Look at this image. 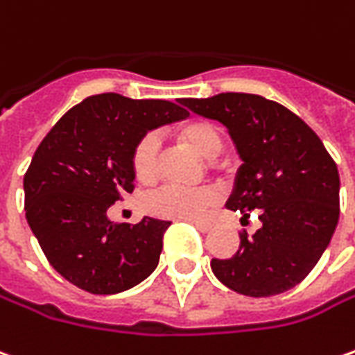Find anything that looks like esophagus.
Segmentation results:
<instances>
[{
    "label": "esophagus",
    "mask_w": 355,
    "mask_h": 355,
    "mask_svg": "<svg viewBox=\"0 0 355 355\" xmlns=\"http://www.w3.org/2000/svg\"><path fill=\"white\" fill-rule=\"evenodd\" d=\"M190 223L194 225L196 229L202 230V232H209L213 229L211 220H202V219H190Z\"/></svg>",
    "instance_id": "esophagus-1"
}]
</instances>
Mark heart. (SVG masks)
<instances>
[{"mask_svg": "<svg viewBox=\"0 0 355 355\" xmlns=\"http://www.w3.org/2000/svg\"><path fill=\"white\" fill-rule=\"evenodd\" d=\"M180 140L188 144L194 152L203 157H215L223 148V138L219 130L205 121H196L180 130ZM132 171L138 182L150 184L159 175V144L152 135L142 136L132 152ZM217 202V192L209 186L163 184L146 198L148 211L157 217L173 219H192L200 217Z\"/></svg>", "mask_w": 355, "mask_h": 355, "instance_id": "b5f03b06", "label": "heart"}]
</instances>
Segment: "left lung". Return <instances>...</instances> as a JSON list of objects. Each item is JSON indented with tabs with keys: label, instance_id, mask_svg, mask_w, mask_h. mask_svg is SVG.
<instances>
[{
	"label": "left lung",
	"instance_id": "left-lung-1",
	"mask_svg": "<svg viewBox=\"0 0 355 355\" xmlns=\"http://www.w3.org/2000/svg\"><path fill=\"white\" fill-rule=\"evenodd\" d=\"M182 105L229 128L242 157L227 207L261 229L240 232L232 257L211 259L225 286L252 298L277 296L306 279L329 246L340 215V177L321 138L277 101L227 92Z\"/></svg>",
	"mask_w": 355,
	"mask_h": 355
}]
</instances>
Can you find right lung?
Instances as JSON below:
<instances>
[{
	"label": "right lung",
	"mask_w": 355,
	"mask_h": 355,
	"mask_svg": "<svg viewBox=\"0 0 355 355\" xmlns=\"http://www.w3.org/2000/svg\"><path fill=\"white\" fill-rule=\"evenodd\" d=\"M186 115L173 101L109 92L69 109L40 142L24 175L26 220L51 267L74 286L117 294L157 267L169 220L115 225L107 209L135 190L136 142Z\"/></svg>",
	"instance_id": "right-lung-1"
}]
</instances>
